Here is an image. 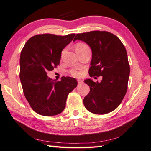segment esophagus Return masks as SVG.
Returning <instances> with one entry per match:
<instances>
[{"mask_svg": "<svg viewBox=\"0 0 151 151\" xmlns=\"http://www.w3.org/2000/svg\"><path fill=\"white\" fill-rule=\"evenodd\" d=\"M78 84H82V83H83V80H81V79L78 80Z\"/></svg>", "mask_w": 151, "mask_h": 151, "instance_id": "1", "label": "esophagus"}]
</instances>
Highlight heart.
I'll return each instance as SVG.
<instances>
[{"instance_id":"obj_1","label":"heart","mask_w":151,"mask_h":151,"mask_svg":"<svg viewBox=\"0 0 151 151\" xmlns=\"http://www.w3.org/2000/svg\"><path fill=\"white\" fill-rule=\"evenodd\" d=\"M82 46H86V45H85L84 43H78L77 45H76V47H82ZM70 73L71 74V76H74V77H79V76H81V72L79 70H76V69H73L70 71Z\"/></svg>"}]
</instances>
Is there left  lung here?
<instances>
[{
    "instance_id": "1",
    "label": "left lung",
    "mask_w": 151,
    "mask_h": 151,
    "mask_svg": "<svg viewBox=\"0 0 151 151\" xmlns=\"http://www.w3.org/2000/svg\"><path fill=\"white\" fill-rule=\"evenodd\" d=\"M77 39L92 50L89 75L102 76L100 82L84 81L90 86L84 99L85 108L96 114L112 112L121 104L127 90L130 67L125 47L116 36L106 31L77 34L73 41Z\"/></svg>"
}]
</instances>
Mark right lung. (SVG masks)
<instances>
[{
    "instance_id": "add662e5",
    "label": "right lung",
    "mask_w": 151,
    "mask_h": 151,
    "mask_svg": "<svg viewBox=\"0 0 151 151\" xmlns=\"http://www.w3.org/2000/svg\"><path fill=\"white\" fill-rule=\"evenodd\" d=\"M75 35H37L30 38L22 50L19 78L24 94L39 114L50 116L62 112L69 93L77 86L74 78L63 76L57 80L47 75L59 65L61 52Z\"/></svg>"
}]
</instances>
